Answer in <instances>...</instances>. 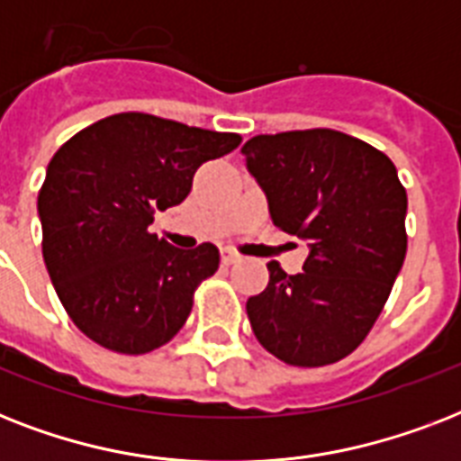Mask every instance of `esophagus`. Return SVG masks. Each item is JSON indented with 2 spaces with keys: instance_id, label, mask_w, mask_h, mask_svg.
Listing matches in <instances>:
<instances>
[{
  "instance_id": "1",
  "label": "esophagus",
  "mask_w": 461,
  "mask_h": 461,
  "mask_svg": "<svg viewBox=\"0 0 461 461\" xmlns=\"http://www.w3.org/2000/svg\"><path fill=\"white\" fill-rule=\"evenodd\" d=\"M239 253H234L231 249H222V263L224 266H231V263H237Z\"/></svg>"
}]
</instances>
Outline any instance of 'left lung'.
<instances>
[{
  "instance_id": "1",
  "label": "left lung",
  "mask_w": 461,
  "mask_h": 461,
  "mask_svg": "<svg viewBox=\"0 0 461 461\" xmlns=\"http://www.w3.org/2000/svg\"><path fill=\"white\" fill-rule=\"evenodd\" d=\"M241 153L275 227L308 244L303 273L267 263V287L246 302L253 335L289 366L335 364L364 342L400 275L407 191L385 153L332 129L253 136Z\"/></svg>"
}]
</instances>
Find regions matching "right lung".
<instances>
[{"instance_id": "obj_1", "label": "right lung", "mask_w": 461, "mask_h": 461, "mask_svg": "<svg viewBox=\"0 0 461 461\" xmlns=\"http://www.w3.org/2000/svg\"><path fill=\"white\" fill-rule=\"evenodd\" d=\"M239 143L237 133L122 112L54 153L38 194L42 258L83 335L119 354H148L184 328L220 251L174 249L150 224L186 198L203 162Z\"/></svg>"}]
</instances>
